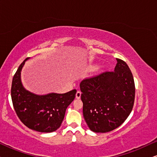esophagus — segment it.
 <instances>
[{"instance_id": "esophagus-1", "label": "esophagus", "mask_w": 157, "mask_h": 157, "mask_svg": "<svg viewBox=\"0 0 157 157\" xmlns=\"http://www.w3.org/2000/svg\"><path fill=\"white\" fill-rule=\"evenodd\" d=\"M81 92L80 91H78L76 92V98H81Z\"/></svg>"}]
</instances>
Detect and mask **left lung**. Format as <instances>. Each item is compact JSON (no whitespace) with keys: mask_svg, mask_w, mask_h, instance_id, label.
<instances>
[{"mask_svg":"<svg viewBox=\"0 0 157 157\" xmlns=\"http://www.w3.org/2000/svg\"><path fill=\"white\" fill-rule=\"evenodd\" d=\"M114 71H105L80 83L83 114L92 132L106 133L119 127L132 112L135 98L132 73L117 59Z\"/></svg>","mask_w":157,"mask_h":157,"instance_id":"1","label":"left lung"}]
</instances>
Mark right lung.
I'll list each match as a JSON object with an SVG mask.
<instances>
[{"instance_id": "obj_1", "label": "right lung", "mask_w": 157, "mask_h": 157, "mask_svg": "<svg viewBox=\"0 0 157 157\" xmlns=\"http://www.w3.org/2000/svg\"><path fill=\"white\" fill-rule=\"evenodd\" d=\"M25 59L13 76L11 98L13 108L21 122L32 130L39 132H53L63 121L66 110L75 98L76 90L65 94L51 93L36 95L23 86L21 72Z\"/></svg>"}]
</instances>
